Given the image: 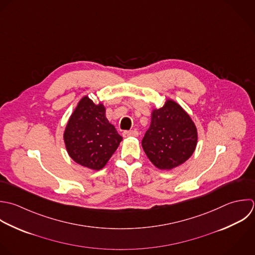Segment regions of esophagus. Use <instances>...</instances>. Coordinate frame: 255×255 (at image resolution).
<instances>
[{"label": "esophagus", "mask_w": 255, "mask_h": 255, "mask_svg": "<svg viewBox=\"0 0 255 255\" xmlns=\"http://www.w3.org/2000/svg\"><path fill=\"white\" fill-rule=\"evenodd\" d=\"M139 135L137 130H131V131H125L123 132V137L128 138V137H137Z\"/></svg>", "instance_id": "obj_1"}]
</instances>
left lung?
Returning <instances> with one entry per match:
<instances>
[{
    "label": "left lung",
    "instance_id": "left-lung-1",
    "mask_svg": "<svg viewBox=\"0 0 255 255\" xmlns=\"http://www.w3.org/2000/svg\"><path fill=\"white\" fill-rule=\"evenodd\" d=\"M197 144V126L179 103L167 99L162 107L152 110L142 147L156 168L170 171L179 167L191 158Z\"/></svg>",
    "mask_w": 255,
    "mask_h": 255
}]
</instances>
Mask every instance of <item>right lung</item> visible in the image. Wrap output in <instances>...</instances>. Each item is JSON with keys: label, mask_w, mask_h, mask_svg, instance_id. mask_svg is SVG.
Returning <instances> with one entry per match:
<instances>
[{"label": "right lung", "mask_w": 255, "mask_h": 255, "mask_svg": "<svg viewBox=\"0 0 255 255\" xmlns=\"http://www.w3.org/2000/svg\"><path fill=\"white\" fill-rule=\"evenodd\" d=\"M106 108L83 96L71 113L63 132L69 157L78 165L98 171L117 150L122 137L105 115Z\"/></svg>", "instance_id": "1"}]
</instances>
